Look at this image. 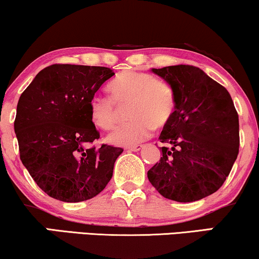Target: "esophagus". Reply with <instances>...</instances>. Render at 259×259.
Segmentation results:
<instances>
[{"label":"esophagus","instance_id":"esophagus-1","mask_svg":"<svg viewBox=\"0 0 259 259\" xmlns=\"http://www.w3.org/2000/svg\"><path fill=\"white\" fill-rule=\"evenodd\" d=\"M143 148H145V146H134V147H127V150H130V152H140V150H142Z\"/></svg>","mask_w":259,"mask_h":259}]
</instances>
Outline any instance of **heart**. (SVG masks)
<instances>
[{"instance_id":"b5f03b06","label":"heart","mask_w":259,"mask_h":259,"mask_svg":"<svg viewBox=\"0 0 259 259\" xmlns=\"http://www.w3.org/2000/svg\"><path fill=\"white\" fill-rule=\"evenodd\" d=\"M111 97H94L90 103L94 125L110 130L119 117L118 107H127L129 122L122 124L107 136L112 145L133 147L148 139L154 126L166 127L176 110L172 91L158 83L148 74L127 71L110 83Z\"/></svg>"}]
</instances>
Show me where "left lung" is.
<instances>
[{"mask_svg":"<svg viewBox=\"0 0 259 259\" xmlns=\"http://www.w3.org/2000/svg\"><path fill=\"white\" fill-rule=\"evenodd\" d=\"M171 87L176 110L159 140L162 158L149 182L165 198L195 202L224 184L239 153V118L224 86L194 65L154 69Z\"/></svg>","mask_w":259,"mask_h":259,"instance_id":"1","label":"left lung"}]
</instances>
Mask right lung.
Listing matches in <instances>:
<instances>
[{
    "mask_svg": "<svg viewBox=\"0 0 259 259\" xmlns=\"http://www.w3.org/2000/svg\"><path fill=\"white\" fill-rule=\"evenodd\" d=\"M113 75L105 67L52 64L39 71L21 94L14 122L20 159L50 197L87 201L112 178L123 149L88 146L99 139L90 103Z\"/></svg>",
    "mask_w": 259,
    "mask_h": 259,
    "instance_id": "1",
    "label": "right lung"
}]
</instances>
